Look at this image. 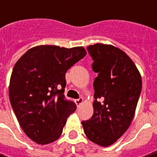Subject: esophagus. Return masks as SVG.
Instances as JSON below:
<instances>
[{
    "label": "esophagus",
    "instance_id": "34e87169",
    "mask_svg": "<svg viewBox=\"0 0 157 157\" xmlns=\"http://www.w3.org/2000/svg\"><path fill=\"white\" fill-rule=\"evenodd\" d=\"M83 101H84V99L81 97V98H79V99H77V100H75V103H76L77 106H79L80 104L83 103Z\"/></svg>",
    "mask_w": 157,
    "mask_h": 157
}]
</instances>
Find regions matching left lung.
<instances>
[{"label": "left lung", "mask_w": 157, "mask_h": 157, "mask_svg": "<svg viewBox=\"0 0 157 157\" xmlns=\"http://www.w3.org/2000/svg\"><path fill=\"white\" fill-rule=\"evenodd\" d=\"M92 57V70L98 75L92 117L82 121L87 138L101 147L113 144L126 132L134 117L142 90V78L129 56L110 44L87 47Z\"/></svg>", "instance_id": "1"}]
</instances>
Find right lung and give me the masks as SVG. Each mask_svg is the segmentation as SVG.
I'll use <instances>...</instances> for the list:
<instances>
[{"label":"right lung","mask_w":157,"mask_h":157,"mask_svg":"<svg viewBox=\"0 0 157 157\" xmlns=\"http://www.w3.org/2000/svg\"><path fill=\"white\" fill-rule=\"evenodd\" d=\"M86 56L84 47L39 45L27 50L14 65L9 99L25 133L42 145L60 138L69 115L76 110L63 95L65 74Z\"/></svg>","instance_id":"obj_1"}]
</instances>
